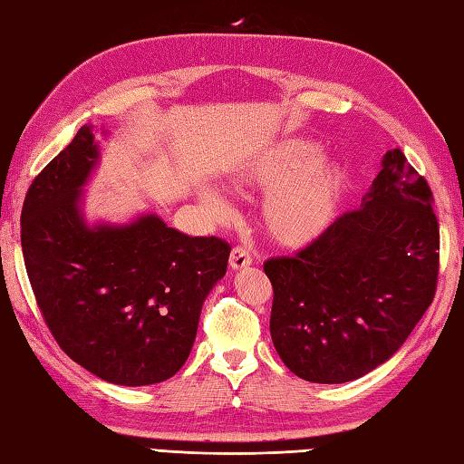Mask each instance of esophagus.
Wrapping results in <instances>:
<instances>
[{"label": "esophagus", "instance_id": "esophagus-1", "mask_svg": "<svg viewBox=\"0 0 464 464\" xmlns=\"http://www.w3.org/2000/svg\"><path fill=\"white\" fill-rule=\"evenodd\" d=\"M250 265H252V256L246 248H242V246L232 248V252H230V266L232 268L238 270V268H246Z\"/></svg>", "mask_w": 464, "mask_h": 464}]
</instances>
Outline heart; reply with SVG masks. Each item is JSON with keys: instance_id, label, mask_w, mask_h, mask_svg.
<instances>
[{"instance_id": "heart-1", "label": "heart", "mask_w": 464, "mask_h": 464, "mask_svg": "<svg viewBox=\"0 0 464 464\" xmlns=\"http://www.w3.org/2000/svg\"><path fill=\"white\" fill-rule=\"evenodd\" d=\"M317 155V145L293 141L236 179L246 188L275 186L262 204L260 220L266 234L281 246H307L329 228L337 214L347 173L335 161H314ZM199 198L212 214L228 212L214 188L199 189Z\"/></svg>"}]
</instances>
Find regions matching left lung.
I'll return each mask as SVG.
<instances>
[{
  "label": "left lung",
  "instance_id": "obj_1",
  "mask_svg": "<svg viewBox=\"0 0 464 464\" xmlns=\"http://www.w3.org/2000/svg\"><path fill=\"white\" fill-rule=\"evenodd\" d=\"M439 248L432 191L392 150L360 209L295 256L265 262L283 363L307 382L343 383L388 362L430 307Z\"/></svg>",
  "mask_w": 464,
  "mask_h": 464
}]
</instances>
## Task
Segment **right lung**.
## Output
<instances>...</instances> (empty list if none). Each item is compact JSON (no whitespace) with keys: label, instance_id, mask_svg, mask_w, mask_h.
<instances>
[{"label":"right lung","instance_id":"add662e5","mask_svg":"<svg viewBox=\"0 0 464 464\" xmlns=\"http://www.w3.org/2000/svg\"><path fill=\"white\" fill-rule=\"evenodd\" d=\"M92 129H78L25 194V270L70 360L117 386H151L186 363L232 248L169 228L157 214L86 222L82 188L101 160Z\"/></svg>","mask_w":464,"mask_h":464}]
</instances>
